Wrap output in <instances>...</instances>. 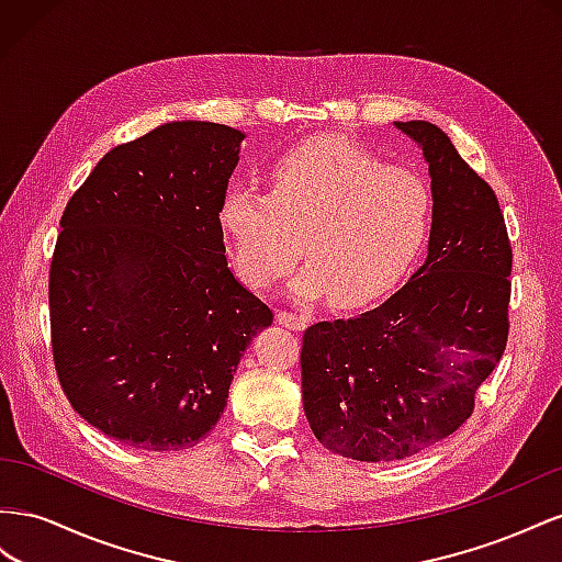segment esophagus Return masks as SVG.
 Listing matches in <instances>:
<instances>
[{"label": "esophagus", "mask_w": 562, "mask_h": 562, "mask_svg": "<svg viewBox=\"0 0 562 562\" xmlns=\"http://www.w3.org/2000/svg\"><path fill=\"white\" fill-rule=\"evenodd\" d=\"M278 323H280L282 327H286V329H292V331L306 329V317L296 315V313H290V311H280V313H278Z\"/></svg>", "instance_id": "34e87169"}]
</instances>
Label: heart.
Listing matches in <instances>:
<instances>
[{
  "mask_svg": "<svg viewBox=\"0 0 562 562\" xmlns=\"http://www.w3.org/2000/svg\"><path fill=\"white\" fill-rule=\"evenodd\" d=\"M432 216L436 195L422 173L341 138L282 155L268 192L235 186L216 214L237 278L251 290H270L306 254L292 296H334L344 308L370 306L409 276Z\"/></svg>",
  "mask_w": 562,
  "mask_h": 562,
  "instance_id": "1",
  "label": "heart"
}]
</instances>
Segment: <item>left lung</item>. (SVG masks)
I'll return each mask as SVG.
<instances>
[{"instance_id": "8db88e82", "label": "left lung", "mask_w": 562, "mask_h": 562, "mask_svg": "<svg viewBox=\"0 0 562 562\" xmlns=\"http://www.w3.org/2000/svg\"><path fill=\"white\" fill-rule=\"evenodd\" d=\"M395 126L419 143L430 171L428 259L379 308L315 323L301 346L303 409L315 438L372 463L452 436L508 341L513 249L499 200L440 126Z\"/></svg>"}]
</instances>
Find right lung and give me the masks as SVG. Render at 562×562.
Here are the masks:
<instances>
[{
  "label": "right lung",
  "mask_w": 562,
  "mask_h": 562,
  "mask_svg": "<svg viewBox=\"0 0 562 562\" xmlns=\"http://www.w3.org/2000/svg\"><path fill=\"white\" fill-rule=\"evenodd\" d=\"M243 132L169 122L103 155L60 216L49 268L60 389L138 450L210 436L245 348L272 311L233 276L218 204Z\"/></svg>",
  "instance_id": "add662e5"
}]
</instances>
